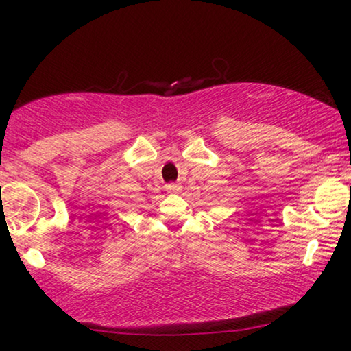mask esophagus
Instances as JSON below:
<instances>
[{
  "mask_svg": "<svg viewBox=\"0 0 351 351\" xmlns=\"http://www.w3.org/2000/svg\"><path fill=\"white\" fill-rule=\"evenodd\" d=\"M181 189L182 187L176 182H170V184H167V186H165V190H167L169 193H178V192H181Z\"/></svg>",
  "mask_w": 351,
  "mask_h": 351,
  "instance_id": "1",
  "label": "esophagus"
}]
</instances>
